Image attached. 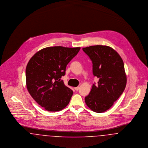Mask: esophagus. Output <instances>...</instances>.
<instances>
[{
    "label": "esophagus",
    "instance_id": "esophagus-1",
    "mask_svg": "<svg viewBox=\"0 0 148 148\" xmlns=\"http://www.w3.org/2000/svg\"><path fill=\"white\" fill-rule=\"evenodd\" d=\"M74 89H75L76 91H77V90L79 89V86H77V87L74 88Z\"/></svg>",
    "mask_w": 148,
    "mask_h": 148
}]
</instances>
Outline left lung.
Listing matches in <instances>:
<instances>
[{"label": "left lung", "instance_id": "8db88e82", "mask_svg": "<svg viewBox=\"0 0 148 148\" xmlns=\"http://www.w3.org/2000/svg\"><path fill=\"white\" fill-rule=\"evenodd\" d=\"M83 50L92 60L94 76L99 79L85 101L92 111L103 113L112 107L125 88L124 63L119 54L108 46L93 45Z\"/></svg>", "mask_w": 148, "mask_h": 148}]
</instances>
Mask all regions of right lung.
I'll return each instance as SVG.
<instances>
[{
    "instance_id": "add662e5",
    "label": "right lung",
    "mask_w": 148,
    "mask_h": 148,
    "mask_svg": "<svg viewBox=\"0 0 148 148\" xmlns=\"http://www.w3.org/2000/svg\"><path fill=\"white\" fill-rule=\"evenodd\" d=\"M80 47H47L29 60L25 71L26 85L36 102L49 112L62 110L69 104L73 92L65 86L62 76L68 64Z\"/></svg>"
}]
</instances>
